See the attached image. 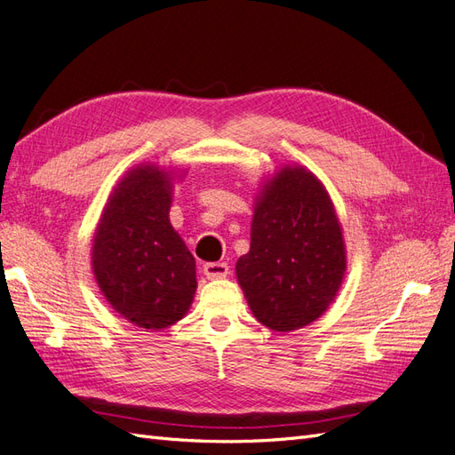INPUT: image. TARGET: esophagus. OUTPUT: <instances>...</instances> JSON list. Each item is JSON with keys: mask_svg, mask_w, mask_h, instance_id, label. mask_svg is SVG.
Listing matches in <instances>:
<instances>
[{"mask_svg": "<svg viewBox=\"0 0 455 455\" xmlns=\"http://www.w3.org/2000/svg\"><path fill=\"white\" fill-rule=\"evenodd\" d=\"M204 275L207 278H225L228 275V265L227 263H205L204 265Z\"/></svg>", "mask_w": 455, "mask_h": 455, "instance_id": "obj_1", "label": "esophagus"}]
</instances>
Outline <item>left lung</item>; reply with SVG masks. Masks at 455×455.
Returning a JSON list of instances; mask_svg holds the SVG:
<instances>
[{
  "label": "left lung",
  "instance_id": "obj_1",
  "mask_svg": "<svg viewBox=\"0 0 455 455\" xmlns=\"http://www.w3.org/2000/svg\"><path fill=\"white\" fill-rule=\"evenodd\" d=\"M346 273L340 220L306 167H284L255 197L250 251L236 263L248 306L265 327L290 332L319 319Z\"/></svg>",
  "mask_w": 455,
  "mask_h": 455
}]
</instances>
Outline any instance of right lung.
<instances>
[{
    "label": "right lung",
    "instance_id": "1",
    "mask_svg": "<svg viewBox=\"0 0 455 455\" xmlns=\"http://www.w3.org/2000/svg\"><path fill=\"white\" fill-rule=\"evenodd\" d=\"M172 172L157 165L128 171L109 196L92 246L101 294L126 321L167 329L196 292V261L169 220Z\"/></svg>",
    "mask_w": 455,
    "mask_h": 455
}]
</instances>
